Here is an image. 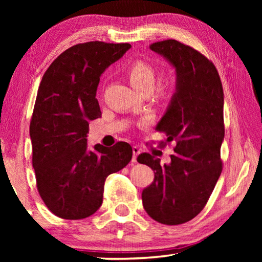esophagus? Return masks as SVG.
<instances>
[{"mask_svg": "<svg viewBox=\"0 0 262 262\" xmlns=\"http://www.w3.org/2000/svg\"><path fill=\"white\" fill-rule=\"evenodd\" d=\"M140 152H141V149L139 147H136V145H134V147H133V162H136V158L140 155Z\"/></svg>", "mask_w": 262, "mask_h": 262, "instance_id": "1", "label": "esophagus"}]
</instances>
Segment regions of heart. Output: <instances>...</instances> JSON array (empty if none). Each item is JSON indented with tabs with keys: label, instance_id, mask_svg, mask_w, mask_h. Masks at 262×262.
Instances as JSON below:
<instances>
[{
	"label": "heart",
	"instance_id": "obj_1",
	"mask_svg": "<svg viewBox=\"0 0 262 262\" xmlns=\"http://www.w3.org/2000/svg\"><path fill=\"white\" fill-rule=\"evenodd\" d=\"M127 76L129 83L135 90H144L151 89L155 84L154 68L144 61L134 62L127 70Z\"/></svg>",
	"mask_w": 262,
	"mask_h": 262
}]
</instances>
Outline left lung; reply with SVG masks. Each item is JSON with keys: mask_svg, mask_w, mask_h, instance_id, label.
I'll list each match as a JSON object with an SVG mask.
<instances>
[{"mask_svg": "<svg viewBox=\"0 0 262 262\" xmlns=\"http://www.w3.org/2000/svg\"><path fill=\"white\" fill-rule=\"evenodd\" d=\"M150 50L176 69V91L156 126L166 134V143L174 144V154L164 165L148 152L139 155L137 162L155 173L142 202L159 223L183 224L203 209L221 176L223 88L212 62L192 47L167 39Z\"/></svg>", "mask_w": 262, "mask_h": 262, "instance_id": "obj_1", "label": "left lung"}]
</instances>
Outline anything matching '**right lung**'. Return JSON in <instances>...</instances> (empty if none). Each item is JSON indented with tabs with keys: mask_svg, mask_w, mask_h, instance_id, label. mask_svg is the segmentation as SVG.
<instances>
[{
	"mask_svg": "<svg viewBox=\"0 0 262 262\" xmlns=\"http://www.w3.org/2000/svg\"><path fill=\"white\" fill-rule=\"evenodd\" d=\"M129 43L89 41L68 48L43 74L30 125L39 194L64 220L91 216L103 203L107 176L130 162L127 142L88 148L89 122L101 117L96 99L100 76Z\"/></svg>",
	"mask_w": 262,
	"mask_h": 262,
	"instance_id": "obj_1",
	"label": "right lung"
}]
</instances>
